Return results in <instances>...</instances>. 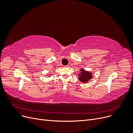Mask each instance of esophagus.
I'll return each instance as SVG.
<instances>
[{"mask_svg":"<svg viewBox=\"0 0 133 133\" xmlns=\"http://www.w3.org/2000/svg\"><path fill=\"white\" fill-rule=\"evenodd\" d=\"M69 67H70V66H69V65H66V66H65V68H68Z\"/></svg>","mask_w":133,"mask_h":133,"instance_id":"1","label":"esophagus"}]
</instances>
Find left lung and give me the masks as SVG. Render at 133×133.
<instances>
[{
    "label": "left lung",
    "instance_id": "1",
    "mask_svg": "<svg viewBox=\"0 0 133 133\" xmlns=\"http://www.w3.org/2000/svg\"><path fill=\"white\" fill-rule=\"evenodd\" d=\"M80 73L79 74V80L81 82L86 83L89 80H90L92 78V75L89 71H85L84 69L82 68L80 70Z\"/></svg>",
    "mask_w": 133,
    "mask_h": 133
}]
</instances>
